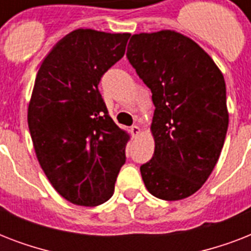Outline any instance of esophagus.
Returning a JSON list of instances; mask_svg holds the SVG:
<instances>
[{
  "instance_id": "esophagus-1",
  "label": "esophagus",
  "mask_w": 251,
  "mask_h": 251,
  "mask_svg": "<svg viewBox=\"0 0 251 251\" xmlns=\"http://www.w3.org/2000/svg\"><path fill=\"white\" fill-rule=\"evenodd\" d=\"M130 133H131V135H133V137H137V135H139V134H141V127L137 125L131 126V127H130Z\"/></svg>"
}]
</instances>
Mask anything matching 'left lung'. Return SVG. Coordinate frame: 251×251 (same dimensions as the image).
<instances>
[{"instance_id": "left-lung-1", "label": "left lung", "mask_w": 251, "mask_h": 251, "mask_svg": "<svg viewBox=\"0 0 251 251\" xmlns=\"http://www.w3.org/2000/svg\"><path fill=\"white\" fill-rule=\"evenodd\" d=\"M126 56L152 92V159L141 167L147 190L181 201L203 186L226 141V80L208 53L173 29L131 36Z\"/></svg>"}]
</instances>
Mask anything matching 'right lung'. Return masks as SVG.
I'll return each instance as SVG.
<instances>
[{"mask_svg":"<svg viewBox=\"0 0 251 251\" xmlns=\"http://www.w3.org/2000/svg\"><path fill=\"white\" fill-rule=\"evenodd\" d=\"M130 33L78 28L40 65L28 102L33 150L54 190L78 206L113 195L130 135L108 114L98 84L125 54Z\"/></svg>","mask_w":251,"mask_h":251,"instance_id":"1","label":"right lung"}]
</instances>
